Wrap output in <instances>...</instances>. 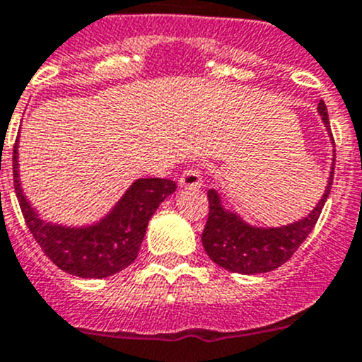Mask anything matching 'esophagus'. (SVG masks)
I'll return each instance as SVG.
<instances>
[{
	"label": "esophagus",
	"instance_id": "obj_1",
	"mask_svg": "<svg viewBox=\"0 0 362 362\" xmlns=\"http://www.w3.org/2000/svg\"><path fill=\"white\" fill-rule=\"evenodd\" d=\"M180 186L181 188L188 189H197L202 186V176H200L199 169H188L181 174L180 177Z\"/></svg>",
	"mask_w": 362,
	"mask_h": 362
}]
</instances>
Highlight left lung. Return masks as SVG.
Returning a JSON list of instances; mask_svg holds the SVG:
<instances>
[{"mask_svg":"<svg viewBox=\"0 0 362 362\" xmlns=\"http://www.w3.org/2000/svg\"><path fill=\"white\" fill-rule=\"evenodd\" d=\"M325 130L332 141L331 127H329L327 107L320 100L317 107ZM334 146V141H332ZM336 151H332L331 173L327 186L317 206L298 221H292L281 227H257L243 220L238 213L225 209L221 197L216 189L207 192L209 199V216L202 232V245L209 259L223 269L239 274H260L276 269L287 262L296 250L303 245L317 223L325 200L331 193L332 177H334Z\"/></svg>","mask_w":362,"mask_h":362,"instance_id":"1","label":"left lung"}]
</instances>
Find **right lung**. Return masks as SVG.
Masks as SVG:
<instances>
[{
  "mask_svg": "<svg viewBox=\"0 0 362 362\" xmlns=\"http://www.w3.org/2000/svg\"><path fill=\"white\" fill-rule=\"evenodd\" d=\"M13 186L35 241L64 273L102 280L137 259L149 220L160 204L176 192V182L158 177L135 180L112 209L89 225L45 221L24 195L19 177V139L13 146Z\"/></svg>",
  "mask_w": 362,
  "mask_h": 362,
  "instance_id": "add662e5",
  "label": "right lung"
}]
</instances>
